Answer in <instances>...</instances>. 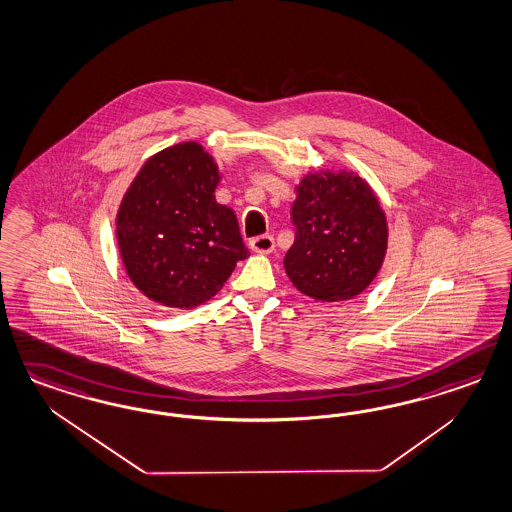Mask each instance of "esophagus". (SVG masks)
<instances>
[{
  "label": "esophagus",
  "mask_w": 512,
  "mask_h": 512,
  "mask_svg": "<svg viewBox=\"0 0 512 512\" xmlns=\"http://www.w3.org/2000/svg\"><path fill=\"white\" fill-rule=\"evenodd\" d=\"M250 248H252L254 252H260V254H269V252H273V248H275V241H273L271 235H260V237H254V239L250 241Z\"/></svg>",
  "instance_id": "obj_1"
}]
</instances>
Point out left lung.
Masks as SVG:
<instances>
[{"mask_svg":"<svg viewBox=\"0 0 512 512\" xmlns=\"http://www.w3.org/2000/svg\"><path fill=\"white\" fill-rule=\"evenodd\" d=\"M288 279L318 301L352 299L371 284L386 254L388 226L369 184L347 171L307 175L292 205Z\"/></svg>","mask_w":512,"mask_h":512,"instance_id":"obj_1","label":"left lung"}]
</instances>
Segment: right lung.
<instances>
[{"mask_svg": "<svg viewBox=\"0 0 512 512\" xmlns=\"http://www.w3.org/2000/svg\"><path fill=\"white\" fill-rule=\"evenodd\" d=\"M215 160L198 143L154 154L120 203L116 237L133 284L156 303L192 309L248 256L230 207L215 199Z\"/></svg>", "mask_w": 512, "mask_h": 512, "instance_id": "1", "label": "right lung"}]
</instances>
